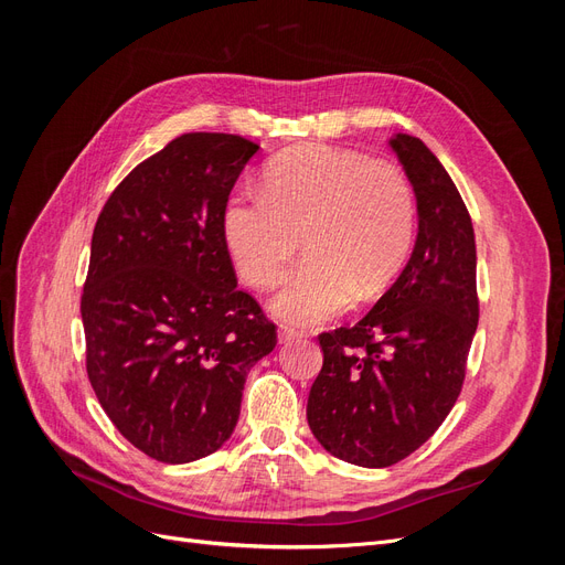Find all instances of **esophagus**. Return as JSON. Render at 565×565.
I'll list each match as a JSON object with an SVG mask.
<instances>
[{"instance_id": "obj_1", "label": "esophagus", "mask_w": 565, "mask_h": 565, "mask_svg": "<svg viewBox=\"0 0 565 565\" xmlns=\"http://www.w3.org/2000/svg\"><path fill=\"white\" fill-rule=\"evenodd\" d=\"M278 337H280V341H292V339H301L303 332L297 328H289V324H282V328L278 330Z\"/></svg>"}]
</instances>
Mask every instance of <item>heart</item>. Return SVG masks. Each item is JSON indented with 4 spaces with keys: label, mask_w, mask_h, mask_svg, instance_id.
<instances>
[{
    "label": "heart",
    "mask_w": 565,
    "mask_h": 565,
    "mask_svg": "<svg viewBox=\"0 0 565 565\" xmlns=\"http://www.w3.org/2000/svg\"><path fill=\"white\" fill-rule=\"evenodd\" d=\"M417 200L401 167L332 146H299L273 160L262 193L237 191L224 207V237L241 278L273 289L301 247L273 311L313 324L374 297L398 276L415 241Z\"/></svg>",
    "instance_id": "obj_1"
}]
</instances>
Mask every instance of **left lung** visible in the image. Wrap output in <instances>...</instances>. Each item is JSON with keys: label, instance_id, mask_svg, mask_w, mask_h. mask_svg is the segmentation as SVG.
I'll return each mask as SVG.
<instances>
[{"label": "left lung", "instance_id": "1", "mask_svg": "<svg viewBox=\"0 0 565 565\" xmlns=\"http://www.w3.org/2000/svg\"><path fill=\"white\" fill-rule=\"evenodd\" d=\"M391 146L417 195V243L361 322L318 334L322 370L306 405L320 446L370 469L398 465L450 415L478 324L467 204L419 139L396 134Z\"/></svg>", "mask_w": 565, "mask_h": 565}]
</instances>
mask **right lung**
<instances>
[{
	"mask_svg": "<svg viewBox=\"0 0 565 565\" xmlns=\"http://www.w3.org/2000/svg\"><path fill=\"white\" fill-rule=\"evenodd\" d=\"M256 150L235 134H181L119 181L94 226L79 301L89 382L115 429L167 465L224 446L249 367L278 344L224 237Z\"/></svg>",
	"mask_w": 565,
	"mask_h": 565,
	"instance_id": "add662e5",
	"label": "right lung"
}]
</instances>
